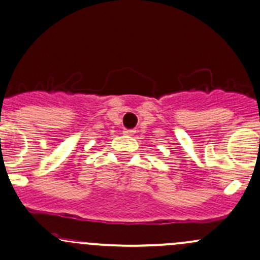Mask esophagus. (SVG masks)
I'll return each mask as SVG.
<instances>
[{
  "label": "esophagus",
  "mask_w": 260,
  "mask_h": 260,
  "mask_svg": "<svg viewBox=\"0 0 260 260\" xmlns=\"http://www.w3.org/2000/svg\"><path fill=\"white\" fill-rule=\"evenodd\" d=\"M123 133H124L125 136H133L136 133L135 129H124L123 131Z\"/></svg>",
  "instance_id": "esophagus-1"
}]
</instances>
